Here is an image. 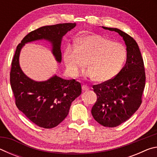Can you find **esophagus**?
Wrapping results in <instances>:
<instances>
[{"label": "esophagus", "mask_w": 157, "mask_h": 157, "mask_svg": "<svg viewBox=\"0 0 157 157\" xmlns=\"http://www.w3.org/2000/svg\"><path fill=\"white\" fill-rule=\"evenodd\" d=\"M82 90H83V91H88V90L89 89V86H87V85H86V84L82 85Z\"/></svg>", "instance_id": "obj_1"}]
</instances>
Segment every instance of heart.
<instances>
[{
	"instance_id": "b5f03b06",
	"label": "heart",
	"mask_w": 157,
	"mask_h": 157,
	"mask_svg": "<svg viewBox=\"0 0 157 157\" xmlns=\"http://www.w3.org/2000/svg\"><path fill=\"white\" fill-rule=\"evenodd\" d=\"M126 56L123 44L98 34L77 39L75 44H68L63 52V59L71 76H78L88 61L90 68L86 75L98 82L113 78L120 71Z\"/></svg>"
}]
</instances>
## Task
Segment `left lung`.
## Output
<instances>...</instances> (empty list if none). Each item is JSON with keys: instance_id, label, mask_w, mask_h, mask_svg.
<instances>
[{"instance_id": "obj_1", "label": "left lung", "mask_w": 157, "mask_h": 157, "mask_svg": "<svg viewBox=\"0 0 157 157\" xmlns=\"http://www.w3.org/2000/svg\"><path fill=\"white\" fill-rule=\"evenodd\" d=\"M102 28L118 33L127 46V61L120 72L109 80L93 86L97 95L93 117L102 126L115 127L128 120L141 105L145 85L144 62L131 36L119 29Z\"/></svg>"}]
</instances>
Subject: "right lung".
Returning a JSON list of instances; mask_svg holds the SVG:
<instances>
[{
    "label": "right lung",
    "mask_w": 157,
    "mask_h": 157,
    "mask_svg": "<svg viewBox=\"0 0 157 157\" xmlns=\"http://www.w3.org/2000/svg\"><path fill=\"white\" fill-rule=\"evenodd\" d=\"M75 25L71 23H59L30 32L18 45L13 57L10 84L15 104L29 120L43 128H53L64 120L71 103L81 94V84L75 79L66 80L57 75L45 82H35L28 78L19 66L21 49L28 42L46 39L51 42L53 55L61 62L62 37Z\"/></svg>",
    "instance_id": "right-lung-1"
}]
</instances>
